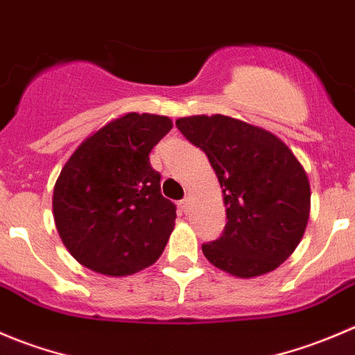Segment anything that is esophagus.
I'll use <instances>...</instances> for the list:
<instances>
[{"label":"esophagus","instance_id":"esophagus-1","mask_svg":"<svg viewBox=\"0 0 355 355\" xmlns=\"http://www.w3.org/2000/svg\"><path fill=\"white\" fill-rule=\"evenodd\" d=\"M179 209H181V212H188L189 210V200L188 198H182L181 202H179Z\"/></svg>","mask_w":355,"mask_h":355}]
</instances>
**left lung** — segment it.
Instances as JSON below:
<instances>
[{"label":"left lung","mask_w":355,"mask_h":355,"mask_svg":"<svg viewBox=\"0 0 355 355\" xmlns=\"http://www.w3.org/2000/svg\"><path fill=\"white\" fill-rule=\"evenodd\" d=\"M176 125L216 171L226 226L202 245L216 268L254 278L275 271L304 236L311 188L292 150L272 132L226 115H193Z\"/></svg>","instance_id":"left-lung-1"}]
</instances>
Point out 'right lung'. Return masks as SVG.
Instances as JSON below:
<instances>
[{
  "instance_id": "add662e5",
  "label": "right lung",
  "mask_w": 355,
  "mask_h": 355,
  "mask_svg": "<svg viewBox=\"0 0 355 355\" xmlns=\"http://www.w3.org/2000/svg\"><path fill=\"white\" fill-rule=\"evenodd\" d=\"M171 129L164 115L125 114L80 143L63 166L53 191L55 224L84 268L128 276L160 257L176 205L162 196L150 152Z\"/></svg>"
}]
</instances>
